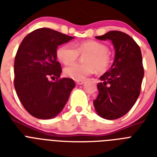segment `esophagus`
<instances>
[{
	"mask_svg": "<svg viewBox=\"0 0 157 157\" xmlns=\"http://www.w3.org/2000/svg\"><path fill=\"white\" fill-rule=\"evenodd\" d=\"M85 81H83V80H77V81H76V84L77 85V86H80V85H82V84L84 83Z\"/></svg>",
	"mask_w": 157,
	"mask_h": 157,
	"instance_id": "esophagus-1",
	"label": "esophagus"
}]
</instances>
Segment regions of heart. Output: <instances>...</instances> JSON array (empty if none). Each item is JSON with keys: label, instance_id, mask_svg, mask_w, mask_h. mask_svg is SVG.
Returning a JSON list of instances; mask_svg holds the SVG:
<instances>
[{"label": "heart", "instance_id": "obj_1", "mask_svg": "<svg viewBox=\"0 0 157 157\" xmlns=\"http://www.w3.org/2000/svg\"><path fill=\"white\" fill-rule=\"evenodd\" d=\"M109 50L107 45L96 40H86L77 43L76 47L72 44L67 43L57 50V57L64 64L72 63L80 54H85L83 63H74L64 68V74L74 80H82L94 73L104 72L112 63ZM86 54V55L85 54Z\"/></svg>", "mask_w": 157, "mask_h": 157}]
</instances>
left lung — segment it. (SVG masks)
I'll use <instances>...</instances> for the list:
<instances>
[{"label": "left lung", "mask_w": 157, "mask_h": 157, "mask_svg": "<svg viewBox=\"0 0 157 157\" xmlns=\"http://www.w3.org/2000/svg\"><path fill=\"white\" fill-rule=\"evenodd\" d=\"M96 38L112 40L116 54L109 71L100 77L94 106L104 119H118L131 109L140 94L144 76L141 50L131 36L120 31H110Z\"/></svg>", "instance_id": "obj_1"}]
</instances>
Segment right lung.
Returning a JSON list of instances; mask_svg holds the SVG:
<instances>
[{
    "label": "right lung",
    "mask_w": 157,
    "mask_h": 157,
    "mask_svg": "<svg viewBox=\"0 0 157 157\" xmlns=\"http://www.w3.org/2000/svg\"><path fill=\"white\" fill-rule=\"evenodd\" d=\"M73 38L42 28L28 34L18 47L13 67L14 88L23 107L34 117H56L76 86L72 79L60 78L61 65L57 61L58 46Z\"/></svg>",
    "instance_id": "right-lung-1"
}]
</instances>
